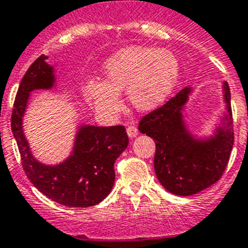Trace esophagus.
Segmentation results:
<instances>
[{
  "instance_id": "34e87169",
  "label": "esophagus",
  "mask_w": 248,
  "mask_h": 248,
  "mask_svg": "<svg viewBox=\"0 0 248 248\" xmlns=\"http://www.w3.org/2000/svg\"><path fill=\"white\" fill-rule=\"evenodd\" d=\"M126 133H128L129 138H135V136L139 134V131H138L136 126L130 125V126H128V128H126Z\"/></svg>"
}]
</instances>
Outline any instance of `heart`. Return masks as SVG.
<instances>
[{"instance_id": "heart-1", "label": "heart", "mask_w": 248, "mask_h": 248, "mask_svg": "<svg viewBox=\"0 0 248 248\" xmlns=\"http://www.w3.org/2000/svg\"><path fill=\"white\" fill-rule=\"evenodd\" d=\"M104 79H90L83 94L104 117L120 112V92L126 91L128 101L136 110L157 108L171 94L179 76V61L169 49L126 46L104 63Z\"/></svg>"}]
</instances>
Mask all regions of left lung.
Returning <instances> with one entry per match:
<instances>
[{
  "mask_svg": "<svg viewBox=\"0 0 248 248\" xmlns=\"http://www.w3.org/2000/svg\"><path fill=\"white\" fill-rule=\"evenodd\" d=\"M192 87H185L167 103L145 115L140 133L155 140V173L166 190L176 195L197 194L220 179L228 166L233 145L231 93L222 83L226 113L212 136L197 138L185 120Z\"/></svg>",
  "mask_w": 248,
  "mask_h": 248,
  "instance_id": "8db88e82",
  "label": "left lung"
}]
</instances>
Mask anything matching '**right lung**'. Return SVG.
<instances>
[{
    "instance_id": "right-lung-1",
    "label": "right lung",
    "mask_w": 248,
    "mask_h": 248,
    "mask_svg": "<svg viewBox=\"0 0 248 248\" xmlns=\"http://www.w3.org/2000/svg\"><path fill=\"white\" fill-rule=\"evenodd\" d=\"M46 59V55H40L27 70L13 104L11 128L23 170L36 189L61 205H96L112 190L114 162L128 146V134L123 125H81L66 160L58 165H45L36 160L23 133V117L31 92L55 86L54 66L45 61Z\"/></svg>"
}]
</instances>
